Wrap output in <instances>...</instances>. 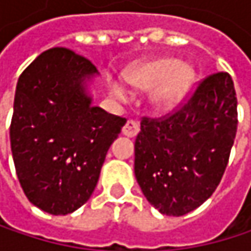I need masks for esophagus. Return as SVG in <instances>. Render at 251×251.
<instances>
[{
  "instance_id": "esophagus-1",
  "label": "esophagus",
  "mask_w": 251,
  "mask_h": 251,
  "mask_svg": "<svg viewBox=\"0 0 251 251\" xmlns=\"http://www.w3.org/2000/svg\"><path fill=\"white\" fill-rule=\"evenodd\" d=\"M138 132H139V124L136 121H132V119H129L125 124V126H124V129H122V133L125 136H129V138L136 136Z\"/></svg>"
}]
</instances>
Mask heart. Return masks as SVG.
I'll return each mask as SVG.
<instances>
[{"instance_id":"1","label":"heart","mask_w":251,"mask_h":251,"mask_svg":"<svg viewBox=\"0 0 251 251\" xmlns=\"http://www.w3.org/2000/svg\"><path fill=\"white\" fill-rule=\"evenodd\" d=\"M193 71L173 58H163L139 64L126 73V79L139 90H152L151 104L157 110L176 106L189 91L193 82ZM110 93L119 101H127L130 93L119 81L110 82Z\"/></svg>"}]
</instances>
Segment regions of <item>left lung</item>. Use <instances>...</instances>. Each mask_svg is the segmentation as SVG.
<instances>
[{
    "mask_svg": "<svg viewBox=\"0 0 251 251\" xmlns=\"http://www.w3.org/2000/svg\"><path fill=\"white\" fill-rule=\"evenodd\" d=\"M237 124V96L228 73L202 79L169 116L142 118L135 177L147 201L173 217L201 206L223 178Z\"/></svg>",
    "mask_w": 251,
    "mask_h": 251,
    "instance_id": "left-lung-1",
    "label": "left lung"
}]
</instances>
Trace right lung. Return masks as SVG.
<instances>
[{"label": "right lung", "instance_id": "right-lung-1", "mask_svg": "<svg viewBox=\"0 0 251 251\" xmlns=\"http://www.w3.org/2000/svg\"><path fill=\"white\" fill-rule=\"evenodd\" d=\"M97 68L67 48L40 53L19 78L10 141L27 199L67 215L94 192L112 142L126 124L93 106L87 81Z\"/></svg>", "mask_w": 251, "mask_h": 251}]
</instances>
